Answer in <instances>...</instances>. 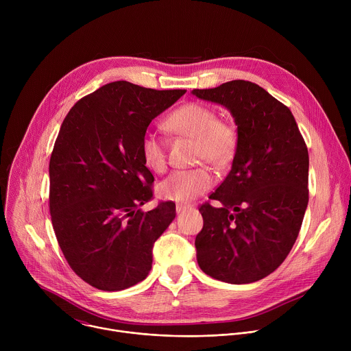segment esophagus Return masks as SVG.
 Masks as SVG:
<instances>
[{
  "label": "esophagus",
  "instance_id": "1",
  "mask_svg": "<svg viewBox=\"0 0 351 351\" xmlns=\"http://www.w3.org/2000/svg\"><path fill=\"white\" fill-rule=\"evenodd\" d=\"M189 208H190L189 204H183V203L176 204V213H183V211H186V210H189Z\"/></svg>",
  "mask_w": 351,
  "mask_h": 351
}]
</instances>
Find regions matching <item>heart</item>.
<instances>
[{
  "label": "heart",
  "instance_id": "obj_1",
  "mask_svg": "<svg viewBox=\"0 0 351 351\" xmlns=\"http://www.w3.org/2000/svg\"><path fill=\"white\" fill-rule=\"evenodd\" d=\"M167 128L180 136L195 140L194 157L207 161L217 168L228 167L237 152L239 133L232 122L218 119L217 112L208 106L187 103L176 108L165 121ZM140 152L148 169L162 173L168 167L164 140L156 133H145ZM214 175L206 167L175 171L158 186V193L165 199L187 203L210 190Z\"/></svg>",
  "mask_w": 351,
  "mask_h": 351
}]
</instances>
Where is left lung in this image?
<instances>
[{"instance_id": "1", "label": "left lung", "mask_w": 351, "mask_h": 351, "mask_svg": "<svg viewBox=\"0 0 351 351\" xmlns=\"http://www.w3.org/2000/svg\"><path fill=\"white\" fill-rule=\"evenodd\" d=\"M228 108L239 133L232 169L199 207L197 263L214 279L243 285L272 274L287 257L308 204V149L290 110L245 80L194 88Z\"/></svg>"}]
</instances>
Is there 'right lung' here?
Here are the masks:
<instances>
[{
  "label": "right lung",
  "mask_w": 351,
  "mask_h": 351,
  "mask_svg": "<svg viewBox=\"0 0 351 351\" xmlns=\"http://www.w3.org/2000/svg\"><path fill=\"white\" fill-rule=\"evenodd\" d=\"M184 93L112 82L79 99L61 125L49 158V214L68 264L95 289L144 280L153 245L176 215L172 202L138 210L154 182L140 145Z\"/></svg>",
  "instance_id": "1"
}]
</instances>
